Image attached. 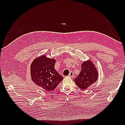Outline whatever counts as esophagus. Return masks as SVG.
<instances>
[{"mask_svg": "<svg viewBox=\"0 0 125 125\" xmlns=\"http://www.w3.org/2000/svg\"><path fill=\"white\" fill-rule=\"evenodd\" d=\"M69 76L70 77H71V78L73 77V71H71L70 73L69 74Z\"/></svg>", "mask_w": 125, "mask_h": 125, "instance_id": "esophagus-1", "label": "esophagus"}]
</instances>
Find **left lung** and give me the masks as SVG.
I'll use <instances>...</instances> for the list:
<instances>
[{"instance_id": "obj_1", "label": "left lung", "mask_w": 125, "mask_h": 125, "mask_svg": "<svg viewBox=\"0 0 125 125\" xmlns=\"http://www.w3.org/2000/svg\"><path fill=\"white\" fill-rule=\"evenodd\" d=\"M98 76L97 70L94 64L87 61L82 63L81 73L74 79V81L79 88L85 90L97 81Z\"/></svg>"}]
</instances>
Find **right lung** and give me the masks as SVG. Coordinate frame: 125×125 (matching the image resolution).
I'll use <instances>...</instances> for the list:
<instances>
[{"label":"right lung","mask_w":125,"mask_h":125,"mask_svg":"<svg viewBox=\"0 0 125 125\" xmlns=\"http://www.w3.org/2000/svg\"><path fill=\"white\" fill-rule=\"evenodd\" d=\"M55 62L54 59L43 55L34 60L31 64V79L45 91H52L63 79L55 69Z\"/></svg>","instance_id":"add662e5"}]
</instances>
